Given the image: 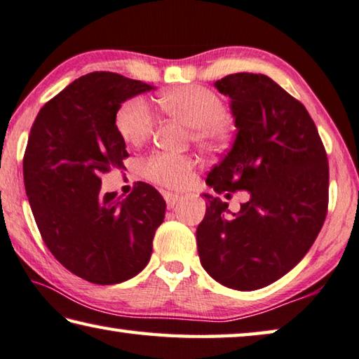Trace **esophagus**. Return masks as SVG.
I'll list each match as a JSON object with an SVG mask.
<instances>
[{"instance_id":"obj_1","label":"esophagus","mask_w":359,"mask_h":359,"mask_svg":"<svg viewBox=\"0 0 359 359\" xmlns=\"http://www.w3.org/2000/svg\"><path fill=\"white\" fill-rule=\"evenodd\" d=\"M164 200H166V204L169 209H172L175 204L180 201V196L175 195V193H164Z\"/></svg>"}]
</instances>
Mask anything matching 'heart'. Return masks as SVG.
<instances>
[{
  "label": "heart",
  "instance_id": "obj_1",
  "mask_svg": "<svg viewBox=\"0 0 359 359\" xmlns=\"http://www.w3.org/2000/svg\"><path fill=\"white\" fill-rule=\"evenodd\" d=\"M158 104L169 116L185 123L190 139L204 149H220L231 139L233 123L226 115L225 102L212 89L187 84L166 90ZM115 124L126 144L140 145L151 137L156 119L145 100L130 99L119 107ZM195 164L191 155L156 151L142 159L140 172L153 184L182 189L189 184Z\"/></svg>",
  "mask_w": 359,
  "mask_h": 359
}]
</instances>
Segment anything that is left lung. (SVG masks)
Segmentation results:
<instances>
[{"mask_svg": "<svg viewBox=\"0 0 359 359\" xmlns=\"http://www.w3.org/2000/svg\"><path fill=\"white\" fill-rule=\"evenodd\" d=\"M215 88L231 99L238 134L206 184L251 198L229 215V204L204 195L198 254L215 281L255 291L292 270L315 243L327 214L329 163L306 108L271 78L233 73Z\"/></svg>", "mask_w": 359, "mask_h": 359, "instance_id": "left-lung-1", "label": "left lung"}]
</instances>
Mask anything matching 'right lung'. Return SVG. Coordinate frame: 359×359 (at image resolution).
I'll return each instance as SVG.
<instances>
[{
	"instance_id": "right-lung-1",
	"label": "right lung",
	"mask_w": 359,
	"mask_h": 359,
	"mask_svg": "<svg viewBox=\"0 0 359 359\" xmlns=\"http://www.w3.org/2000/svg\"><path fill=\"white\" fill-rule=\"evenodd\" d=\"M151 89L88 73L44 104L28 135L24 182L38 230L50 254L89 283L118 284L144 270L164 220L166 201L145 182L124 200L100 191V175L129 156L115 124L119 107Z\"/></svg>"
}]
</instances>
